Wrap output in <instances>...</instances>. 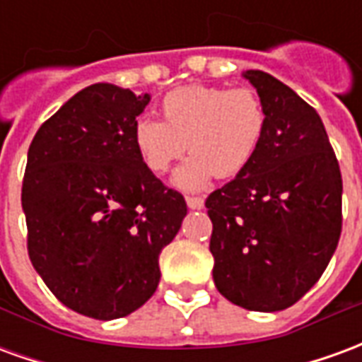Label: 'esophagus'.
<instances>
[{"mask_svg": "<svg viewBox=\"0 0 362 362\" xmlns=\"http://www.w3.org/2000/svg\"><path fill=\"white\" fill-rule=\"evenodd\" d=\"M186 204H188L189 209H202L204 207V197L199 196H186Z\"/></svg>", "mask_w": 362, "mask_h": 362, "instance_id": "34e87169", "label": "esophagus"}]
</instances>
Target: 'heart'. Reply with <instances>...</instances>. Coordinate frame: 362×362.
<instances>
[{
	"label": "heart",
	"instance_id": "heart-1",
	"mask_svg": "<svg viewBox=\"0 0 362 362\" xmlns=\"http://www.w3.org/2000/svg\"><path fill=\"white\" fill-rule=\"evenodd\" d=\"M160 118L135 119L132 143L145 168L166 174L188 147L192 157L174 182L204 188L211 176L230 178L250 166L267 129V110L256 90L189 85L160 100Z\"/></svg>",
	"mask_w": 362,
	"mask_h": 362
}]
</instances>
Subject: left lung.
<instances>
[{"instance_id": "1", "label": "left lung", "mask_w": 362, "mask_h": 362, "mask_svg": "<svg viewBox=\"0 0 362 362\" xmlns=\"http://www.w3.org/2000/svg\"><path fill=\"white\" fill-rule=\"evenodd\" d=\"M267 110L256 157L205 199L215 287L246 310L300 300L341 235V173L318 112L269 74L250 69Z\"/></svg>"}]
</instances>
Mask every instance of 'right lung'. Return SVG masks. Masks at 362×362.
Returning a JSON list of instances; mask_svg holds the SVG:
<instances>
[{"mask_svg": "<svg viewBox=\"0 0 362 362\" xmlns=\"http://www.w3.org/2000/svg\"><path fill=\"white\" fill-rule=\"evenodd\" d=\"M149 100L90 85L28 147L21 189L28 258L59 303L89 318H122L149 300L158 256L188 213L180 192L134 149L132 127Z\"/></svg>", "mask_w": 362, "mask_h": 362, "instance_id": "1", "label": "right lung"}]
</instances>
